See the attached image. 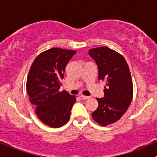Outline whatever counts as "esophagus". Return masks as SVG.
Segmentation results:
<instances>
[{
  "mask_svg": "<svg viewBox=\"0 0 157 157\" xmlns=\"http://www.w3.org/2000/svg\"><path fill=\"white\" fill-rule=\"evenodd\" d=\"M80 97H81L82 98H83V100H86V99H88L89 98H90V97L89 96H86V95H80Z\"/></svg>",
  "mask_w": 157,
  "mask_h": 157,
  "instance_id": "34e87169",
  "label": "esophagus"
}]
</instances>
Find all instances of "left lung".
I'll return each instance as SVG.
<instances>
[{"mask_svg":"<svg viewBox=\"0 0 157 157\" xmlns=\"http://www.w3.org/2000/svg\"><path fill=\"white\" fill-rule=\"evenodd\" d=\"M88 53L98 66V80L106 81L104 98H96L98 107L92 117L101 126H108L120 120L131 104V74L123 56L113 49L101 47L90 49Z\"/></svg>","mask_w":157,"mask_h":157,"instance_id":"obj_1","label":"left lung"}]
</instances>
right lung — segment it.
I'll use <instances>...</instances> for the list:
<instances>
[{
	"mask_svg": "<svg viewBox=\"0 0 157 157\" xmlns=\"http://www.w3.org/2000/svg\"><path fill=\"white\" fill-rule=\"evenodd\" d=\"M75 53L74 50L49 49L34 59L28 75L29 100L40 121L52 128H59L68 121L76 102L74 95L59 91L66 65Z\"/></svg>",
	"mask_w": 157,
	"mask_h": 157,
	"instance_id": "right-lung-1",
	"label": "right lung"
}]
</instances>
